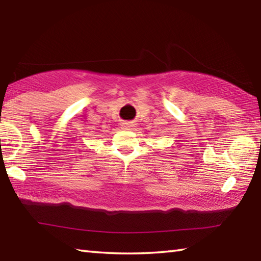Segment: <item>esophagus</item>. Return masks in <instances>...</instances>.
Masks as SVG:
<instances>
[{"label": "esophagus", "mask_w": 261, "mask_h": 261, "mask_svg": "<svg viewBox=\"0 0 261 261\" xmlns=\"http://www.w3.org/2000/svg\"><path fill=\"white\" fill-rule=\"evenodd\" d=\"M132 126H134V124H126V125H123V127H124V129H132Z\"/></svg>", "instance_id": "obj_1"}]
</instances>
